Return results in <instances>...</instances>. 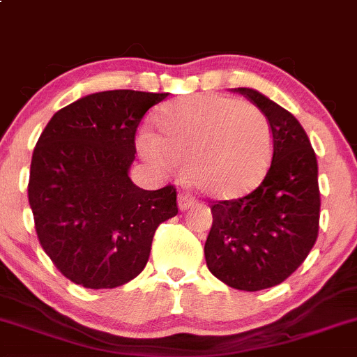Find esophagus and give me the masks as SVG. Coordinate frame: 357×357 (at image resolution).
Returning <instances> with one entry per match:
<instances>
[{
  "label": "esophagus",
  "instance_id": "obj_1",
  "mask_svg": "<svg viewBox=\"0 0 357 357\" xmlns=\"http://www.w3.org/2000/svg\"><path fill=\"white\" fill-rule=\"evenodd\" d=\"M193 205H195V200L190 197V195L181 193L178 197V207H179V210H186V208L193 207Z\"/></svg>",
  "mask_w": 357,
  "mask_h": 357
}]
</instances>
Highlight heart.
<instances>
[{
  "label": "heart",
  "instance_id": "heart-1",
  "mask_svg": "<svg viewBox=\"0 0 357 357\" xmlns=\"http://www.w3.org/2000/svg\"><path fill=\"white\" fill-rule=\"evenodd\" d=\"M157 130L142 131L138 150L162 171L188 160V176L208 197L234 198L264 179L272 157V130L257 106L217 93L166 104Z\"/></svg>",
  "mask_w": 357,
  "mask_h": 357
}]
</instances>
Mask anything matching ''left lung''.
I'll use <instances>...</instances> for the list:
<instances>
[{
	"mask_svg": "<svg viewBox=\"0 0 357 357\" xmlns=\"http://www.w3.org/2000/svg\"><path fill=\"white\" fill-rule=\"evenodd\" d=\"M270 123L273 155L264 181L238 200L213 202L205 260L213 275L239 291L284 282L318 238V164L306 131L264 93L239 87Z\"/></svg>",
	"mask_w": 357,
	"mask_h": 357,
	"instance_id": "left-lung-1",
	"label": "left lung"
}]
</instances>
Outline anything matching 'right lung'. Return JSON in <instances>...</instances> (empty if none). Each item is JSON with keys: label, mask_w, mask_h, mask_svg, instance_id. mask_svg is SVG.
<instances>
[{"label": "right lung", "mask_w": 357, "mask_h": 357, "mask_svg": "<svg viewBox=\"0 0 357 357\" xmlns=\"http://www.w3.org/2000/svg\"><path fill=\"white\" fill-rule=\"evenodd\" d=\"M167 93L106 90L56 112L32 153L29 204L56 268L87 289L130 282L149 261L155 229L178 213L176 188H138L128 171L135 133Z\"/></svg>", "instance_id": "right-lung-1"}]
</instances>
